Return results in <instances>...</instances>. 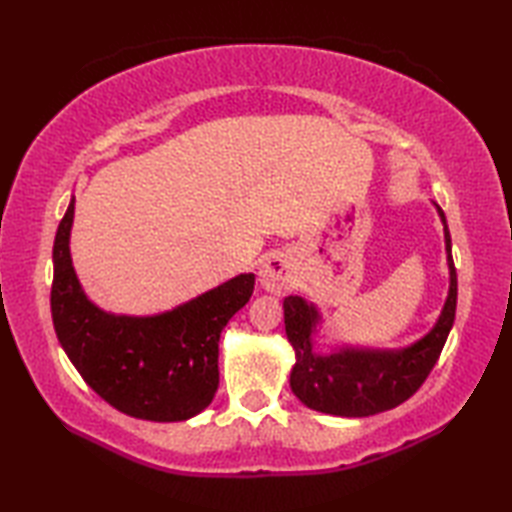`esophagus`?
<instances>
[{"instance_id":"34e87169","label":"esophagus","mask_w":512,"mask_h":512,"mask_svg":"<svg viewBox=\"0 0 512 512\" xmlns=\"http://www.w3.org/2000/svg\"><path fill=\"white\" fill-rule=\"evenodd\" d=\"M259 286L270 295H286L295 286V268L286 255H270L259 266Z\"/></svg>"}]
</instances>
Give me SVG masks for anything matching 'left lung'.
<instances>
[{"mask_svg":"<svg viewBox=\"0 0 512 512\" xmlns=\"http://www.w3.org/2000/svg\"><path fill=\"white\" fill-rule=\"evenodd\" d=\"M433 206L444 226L449 295L436 325L422 339L398 350L339 345L332 352H317L314 334L323 323L319 308L299 295L284 299L286 336L297 358L290 372V387L306 407L343 418L374 416L398 407L427 380L447 343L458 306V275L451 257L447 217L438 204Z\"/></svg>","mask_w":512,"mask_h":512,"instance_id":"1","label":"left lung"}]
</instances>
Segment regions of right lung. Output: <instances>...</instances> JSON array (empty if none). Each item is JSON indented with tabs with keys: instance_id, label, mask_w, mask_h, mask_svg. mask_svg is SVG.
I'll return each mask as SVG.
<instances>
[{
	"instance_id": "obj_1",
	"label": "right lung",
	"mask_w": 512,
	"mask_h": 512,
	"mask_svg": "<svg viewBox=\"0 0 512 512\" xmlns=\"http://www.w3.org/2000/svg\"><path fill=\"white\" fill-rule=\"evenodd\" d=\"M72 222L74 195L52 248L50 308L63 352L85 383L127 416L151 422L198 416L220 385V334L253 295L255 275H237L167 312H107L85 295L74 273Z\"/></svg>"
}]
</instances>
